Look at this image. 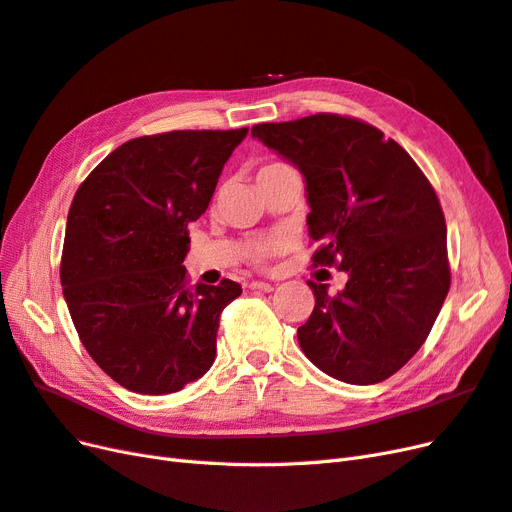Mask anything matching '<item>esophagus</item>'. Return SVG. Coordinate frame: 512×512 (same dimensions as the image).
I'll return each instance as SVG.
<instances>
[{"label": "esophagus", "instance_id": "esophagus-1", "mask_svg": "<svg viewBox=\"0 0 512 512\" xmlns=\"http://www.w3.org/2000/svg\"><path fill=\"white\" fill-rule=\"evenodd\" d=\"M250 290H258V292H271L273 286L267 282H250Z\"/></svg>", "mask_w": 512, "mask_h": 512}]
</instances>
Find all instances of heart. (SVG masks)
Returning a JSON list of instances; mask_svg holds the SVG:
<instances>
[{
  "instance_id": "heart-1",
  "label": "heart",
  "mask_w": 512,
  "mask_h": 512,
  "mask_svg": "<svg viewBox=\"0 0 512 512\" xmlns=\"http://www.w3.org/2000/svg\"><path fill=\"white\" fill-rule=\"evenodd\" d=\"M275 166V164H269ZM265 166V168H269ZM262 170V168H260ZM288 247V241L284 237H267V239H260L254 241L250 247H247V260L252 262L256 267H265L269 260H273L275 256H280Z\"/></svg>"
}]
</instances>
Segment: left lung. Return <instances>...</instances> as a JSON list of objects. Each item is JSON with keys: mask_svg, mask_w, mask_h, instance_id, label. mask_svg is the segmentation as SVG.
<instances>
[{"mask_svg": "<svg viewBox=\"0 0 512 512\" xmlns=\"http://www.w3.org/2000/svg\"><path fill=\"white\" fill-rule=\"evenodd\" d=\"M252 136L305 177L314 267L348 273L297 337L320 371L348 384L391 378L425 344L451 288L436 190L408 151L369 123L318 113L258 123Z\"/></svg>", "mask_w": 512, "mask_h": 512, "instance_id": "obj_1", "label": "left lung"}]
</instances>
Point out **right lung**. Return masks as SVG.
Returning a JSON list of instances; mask_svg holds the SVG:
<instances>
[{"mask_svg":"<svg viewBox=\"0 0 512 512\" xmlns=\"http://www.w3.org/2000/svg\"><path fill=\"white\" fill-rule=\"evenodd\" d=\"M239 130L132 138L89 173L68 213L61 286L74 329L104 374L168 395L215 361L222 309L241 286H190L188 226L211 203Z\"/></svg>","mask_w":512,"mask_h":512,"instance_id":"obj_1","label":"right lung"}]
</instances>
